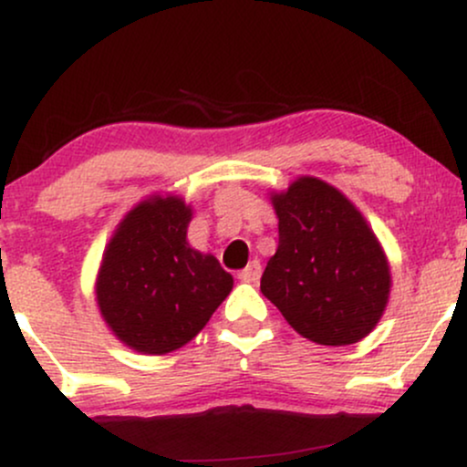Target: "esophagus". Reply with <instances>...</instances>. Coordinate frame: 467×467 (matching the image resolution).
<instances>
[{
  "instance_id": "esophagus-1",
  "label": "esophagus",
  "mask_w": 467,
  "mask_h": 467,
  "mask_svg": "<svg viewBox=\"0 0 467 467\" xmlns=\"http://www.w3.org/2000/svg\"><path fill=\"white\" fill-rule=\"evenodd\" d=\"M259 276H261V264L256 259L250 261V264L239 272V278L244 283H256L259 281Z\"/></svg>"
}]
</instances>
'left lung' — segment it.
<instances>
[{"instance_id": "8db88e82", "label": "left lung", "mask_w": 467, "mask_h": 467, "mask_svg": "<svg viewBox=\"0 0 467 467\" xmlns=\"http://www.w3.org/2000/svg\"><path fill=\"white\" fill-rule=\"evenodd\" d=\"M278 248L261 292L303 337L329 347L371 334L389 301L387 256L356 206L334 186L301 178L272 197Z\"/></svg>"}]
</instances>
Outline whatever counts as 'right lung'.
I'll return each mask as SVG.
<instances>
[{
    "label": "right lung",
    "instance_id": "right-lung-1",
    "mask_svg": "<svg viewBox=\"0 0 467 467\" xmlns=\"http://www.w3.org/2000/svg\"><path fill=\"white\" fill-rule=\"evenodd\" d=\"M191 208L178 197L142 202L122 219L103 256L96 298L131 349L162 356L192 340L233 289L213 254L186 241Z\"/></svg>",
    "mask_w": 467,
    "mask_h": 467
}]
</instances>
